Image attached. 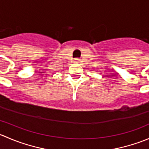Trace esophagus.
Returning <instances> with one entry per match:
<instances>
[{
	"instance_id": "34e87169",
	"label": "esophagus",
	"mask_w": 149,
	"mask_h": 149,
	"mask_svg": "<svg viewBox=\"0 0 149 149\" xmlns=\"http://www.w3.org/2000/svg\"><path fill=\"white\" fill-rule=\"evenodd\" d=\"M75 62H76V63H78V62H79V59H77V58H76V59H75Z\"/></svg>"
}]
</instances>
